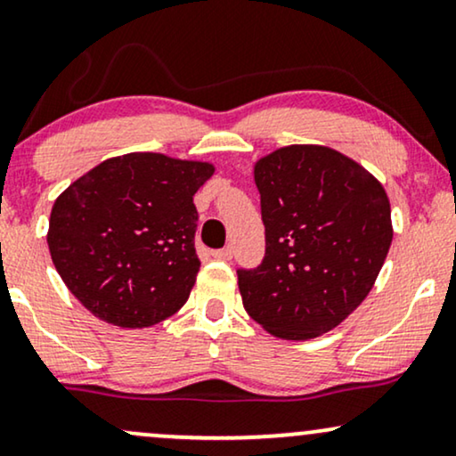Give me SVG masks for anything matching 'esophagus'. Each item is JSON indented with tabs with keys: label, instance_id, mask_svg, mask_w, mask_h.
Wrapping results in <instances>:
<instances>
[{
	"label": "esophagus",
	"instance_id": "esophagus-1",
	"mask_svg": "<svg viewBox=\"0 0 456 456\" xmlns=\"http://www.w3.org/2000/svg\"><path fill=\"white\" fill-rule=\"evenodd\" d=\"M212 256L218 258V261H232L233 250H232V248H221V250L212 252Z\"/></svg>",
	"mask_w": 456,
	"mask_h": 456
}]
</instances>
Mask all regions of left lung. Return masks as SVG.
<instances>
[{
  "label": "left lung",
  "instance_id": "1",
  "mask_svg": "<svg viewBox=\"0 0 456 456\" xmlns=\"http://www.w3.org/2000/svg\"><path fill=\"white\" fill-rule=\"evenodd\" d=\"M265 258L238 269L252 320L286 341L337 328L372 290L394 229L381 183L347 155L290 145L255 164Z\"/></svg>",
  "mask_w": 456,
  "mask_h": 456
}]
</instances>
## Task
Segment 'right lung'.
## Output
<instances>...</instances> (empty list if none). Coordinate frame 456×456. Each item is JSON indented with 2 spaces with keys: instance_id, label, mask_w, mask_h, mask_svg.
Masks as SVG:
<instances>
[{
  "instance_id": "right-lung-1",
  "label": "right lung",
  "mask_w": 456,
  "mask_h": 456,
  "mask_svg": "<svg viewBox=\"0 0 456 456\" xmlns=\"http://www.w3.org/2000/svg\"><path fill=\"white\" fill-rule=\"evenodd\" d=\"M208 161L164 153L105 159L52 206L48 248L71 295L99 320L145 328L187 303L200 258L193 195Z\"/></svg>"
}]
</instances>
